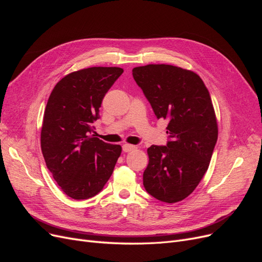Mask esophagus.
Segmentation results:
<instances>
[{
	"mask_svg": "<svg viewBox=\"0 0 262 262\" xmlns=\"http://www.w3.org/2000/svg\"><path fill=\"white\" fill-rule=\"evenodd\" d=\"M122 149H123V152L129 153V152H132V150H134V149H137V146L131 145V144H123Z\"/></svg>",
	"mask_w": 262,
	"mask_h": 262,
	"instance_id": "esophagus-1",
	"label": "esophagus"
}]
</instances>
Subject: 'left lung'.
I'll use <instances>...</instances> for the list:
<instances>
[{
    "label": "left lung",
    "instance_id": "8db88e82",
    "mask_svg": "<svg viewBox=\"0 0 262 262\" xmlns=\"http://www.w3.org/2000/svg\"><path fill=\"white\" fill-rule=\"evenodd\" d=\"M132 72L156 118L169 121L167 145L147 148L144 188L162 202H179L199 185L217 141L210 93L199 75L179 67L147 64Z\"/></svg>",
    "mask_w": 262,
    "mask_h": 262
}]
</instances>
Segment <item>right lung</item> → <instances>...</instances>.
<instances>
[{
    "instance_id": "obj_1",
    "label": "right lung",
    "mask_w": 262,
    "mask_h": 262,
    "mask_svg": "<svg viewBox=\"0 0 262 262\" xmlns=\"http://www.w3.org/2000/svg\"><path fill=\"white\" fill-rule=\"evenodd\" d=\"M121 68L94 67L66 75L52 90L45 109L40 144L47 167L67 195L89 199L112 176L121 146L91 136L102 98Z\"/></svg>"
}]
</instances>
